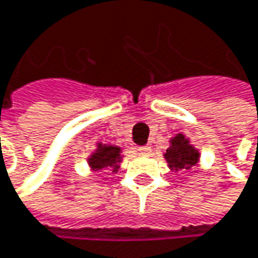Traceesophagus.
I'll use <instances>...</instances> for the list:
<instances>
[{"label": "esophagus", "mask_w": 258, "mask_h": 258, "mask_svg": "<svg viewBox=\"0 0 258 258\" xmlns=\"http://www.w3.org/2000/svg\"><path fill=\"white\" fill-rule=\"evenodd\" d=\"M139 153L143 155V156H149L152 153V148L151 146H140L139 148Z\"/></svg>", "instance_id": "obj_1"}]
</instances>
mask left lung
Returning a JSON list of instances; mask_svg holds the SVG:
<instances>
[{"instance_id": "8db88e82", "label": "left lung", "mask_w": 258, "mask_h": 258, "mask_svg": "<svg viewBox=\"0 0 258 258\" xmlns=\"http://www.w3.org/2000/svg\"><path fill=\"white\" fill-rule=\"evenodd\" d=\"M164 158L171 171L190 170L199 162V151L190 143L184 134H176L170 140V148L164 153Z\"/></svg>"}]
</instances>
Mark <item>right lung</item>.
Wrapping results in <instances>:
<instances>
[{
	"label": "right lung",
	"instance_id": "right-lung-1",
	"mask_svg": "<svg viewBox=\"0 0 258 258\" xmlns=\"http://www.w3.org/2000/svg\"><path fill=\"white\" fill-rule=\"evenodd\" d=\"M88 167L91 171L110 170L112 173H118L119 164L122 162V151L115 145L97 143L96 151L88 156Z\"/></svg>",
	"mask_w": 258,
	"mask_h": 258
}]
</instances>
